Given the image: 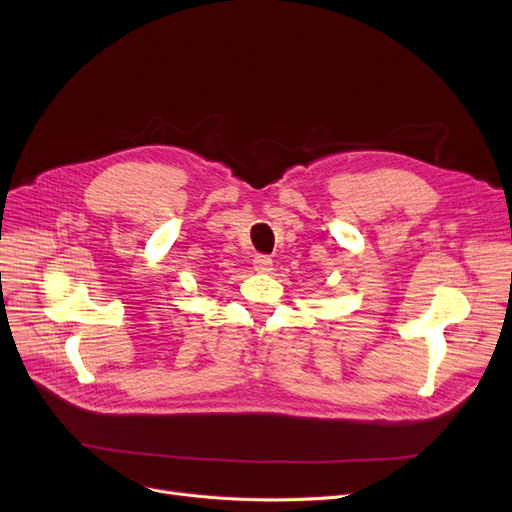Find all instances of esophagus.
Instances as JSON below:
<instances>
[{
	"instance_id": "esophagus-1",
	"label": "esophagus",
	"mask_w": 512,
	"mask_h": 512,
	"mask_svg": "<svg viewBox=\"0 0 512 512\" xmlns=\"http://www.w3.org/2000/svg\"><path fill=\"white\" fill-rule=\"evenodd\" d=\"M253 267L257 272H270L272 270V257H267V255H257L255 259H253Z\"/></svg>"
}]
</instances>
